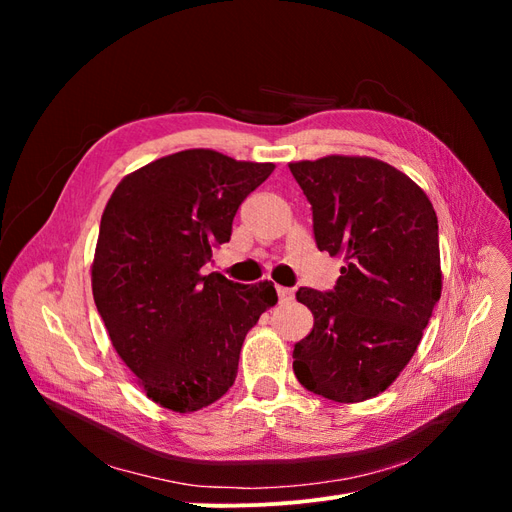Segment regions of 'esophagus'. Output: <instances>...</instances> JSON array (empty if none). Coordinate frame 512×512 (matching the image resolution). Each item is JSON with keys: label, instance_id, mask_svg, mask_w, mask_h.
I'll use <instances>...</instances> for the list:
<instances>
[{"label": "esophagus", "instance_id": "34e87169", "mask_svg": "<svg viewBox=\"0 0 512 512\" xmlns=\"http://www.w3.org/2000/svg\"><path fill=\"white\" fill-rule=\"evenodd\" d=\"M275 290H277V297H280V301H282V303L292 301V297H294V290H292V288H286V286H275Z\"/></svg>", "mask_w": 512, "mask_h": 512}]
</instances>
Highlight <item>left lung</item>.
I'll list each match as a JSON object with an SVG mask.
<instances>
[{"label":"left lung","mask_w":512,"mask_h":512,"mask_svg":"<svg viewBox=\"0 0 512 512\" xmlns=\"http://www.w3.org/2000/svg\"><path fill=\"white\" fill-rule=\"evenodd\" d=\"M288 168L312 205L318 250L346 262L333 290L297 292L314 329L294 346V376L339 404L365 401L408 365L440 301L436 211L408 175L374 158Z\"/></svg>","instance_id":"left-lung-1"}]
</instances>
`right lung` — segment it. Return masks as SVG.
Masks as SVG:
<instances>
[{
	"instance_id": "1",
	"label": "right lung",
	"mask_w": 512,
	"mask_h": 512,
	"mask_svg": "<svg viewBox=\"0 0 512 512\" xmlns=\"http://www.w3.org/2000/svg\"><path fill=\"white\" fill-rule=\"evenodd\" d=\"M273 168L188 149L138 168L106 203L91 265L94 301L121 361L168 410L218 401L237 378L247 331L277 303L271 282L200 273Z\"/></svg>"
}]
</instances>
